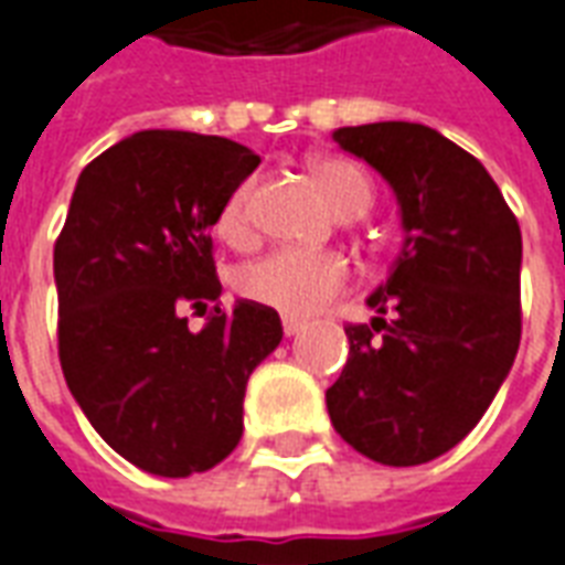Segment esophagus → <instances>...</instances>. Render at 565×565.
Here are the masks:
<instances>
[{"instance_id":"obj_1","label":"esophagus","mask_w":565,"mask_h":565,"mask_svg":"<svg viewBox=\"0 0 565 565\" xmlns=\"http://www.w3.org/2000/svg\"><path fill=\"white\" fill-rule=\"evenodd\" d=\"M300 330H303V321H300V318H282V333H286V337H298Z\"/></svg>"}]
</instances>
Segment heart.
<instances>
[{
	"label": "heart",
	"instance_id": "b5f03b06",
	"mask_svg": "<svg viewBox=\"0 0 565 565\" xmlns=\"http://www.w3.org/2000/svg\"><path fill=\"white\" fill-rule=\"evenodd\" d=\"M321 193L328 196L337 214H358L363 217L372 205V184L348 160H321L312 167ZM249 199L253 181H244L220 207L217 232L228 244H241L249 237ZM351 267L345 256L330 249H298L282 247L267 256L247 262L237 270L235 286L253 303L279 309L282 316H316L339 291L348 286Z\"/></svg>",
	"mask_w": 565,
	"mask_h": 565
}]
</instances>
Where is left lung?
Wrapping results in <instances>:
<instances>
[{
    "instance_id": "1",
    "label": "left lung",
    "mask_w": 565,
    "mask_h": 565,
    "mask_svg": "<svg viewBox=\"0 0 565 565\" xmlns=\"http://www.w3.org/2000/svg\"><path fill=\"white\" fill-rule=\"evenodd\" d=\"M393 190L402 249L351 324L328 414L366 459H438L489 411L521 342V228L477 157L414 121L339 127ZM390 319H384L386 312Z\"/></svg>"
}]
</instances>
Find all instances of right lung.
I'll return each instance as SVG.
<instances>
[{
  "mask_svg": "<svg viewBox=\"0 0 565 565\" xmlns=\"http://www.w3.org/2000/svg\"><path fill=\"white\" fill-rule=\"evenodd\" d=\"M256 167L232 139L139 130L76 178L53 249L58 360L97 435L154 477L226 459L249 375L282 342L277 309L253 300L196 333L184 318L220 300L211 228Z\"/></svg>",
  "mask_w": 565,
  "mask_h": 565,
  "instance_id": "1",
  "label": "right lung"
}]
</instances>
